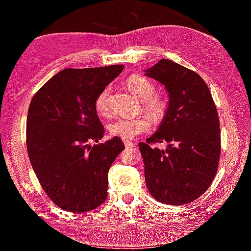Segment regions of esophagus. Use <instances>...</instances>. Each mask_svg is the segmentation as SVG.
I'll list each match as a JSON object with an SVG mask.
<instances>
[{
	"label": "esophagus",
	"mask_w": 251,
	"mask_h": 251,
	"mask_svg": "<svg viewBox=\"0 0 251 251\" xmlns=\"http://www.w3.org/2000/svg\"><path fill=\"white\" fill-rule=\"evenodd\" d=\"M124 144H125L126 147H135V145H136L135 143H131L129 141H126V139H124Z\"/></svg>",
	"instance_id": "esophagus-1"
}]
</instances>
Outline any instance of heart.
<instances>
[{
	"label": "heart",
	"mask_w": 251,
	"mask_h": 251,
	"mask_svg": "<svg viewBox=\"0 0 251 251\" xmlns=\"http://www.w3.org/2000/svg\"><path fill=\"white\" fill-rule=\"evenodd\" d=\"M126 86L138 100H143V110L155 123H160L166 118L169 112V100L166 96L157 94V86L151 78L142 74H133L126 79ZM110 88L104 87L94 100L97 114L104 116L108 113ZM151 121L147 116L136 118H118L108 125V131L112 136H117L126 141L135 136L150 130Z\"/></svg>",
	"instance_id": "heart-1"
}]
</instances>
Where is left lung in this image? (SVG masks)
<instances>
[{"instance_id": "obj_1", "label": "left lung", "mask_w": 251, "mask_h": 251, "mask_svg": "<svg viewBox=\"0 0 251 251\" xmlns=\"http://www.w3.org/2000/svg\"><path fill=\"white\" fill-rule=\"evenodd\" d=\"M146 75L169 93V112L158 131L138 144L147 188L160 202L185 205L201 197L217 174L222 151L217 108L205 80L185 66L164 58ZM157 142L169 146L158 150Z\"/></svg>"}]
</instances>
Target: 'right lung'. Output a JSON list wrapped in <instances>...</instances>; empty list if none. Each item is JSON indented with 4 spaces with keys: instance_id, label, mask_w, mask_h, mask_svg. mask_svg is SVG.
<instances>
[{
    "instance_id": "right-lung-1",
    "label": "right lung",
    "mask_w": 251,
    "mask_h": 251,
    "mask_svg": "<svg viewBox=\"0 0 251 251\" xmlns=\"http://www.w3.org/2000/svg\"><path fill=\"white\" fill-rule=\"evenodd\" d=\"M124 69H66L54 75L29 104L26 146L42 188L71 212L95 209L107 198L108 171L124 151L120 137L99 142L105 129L94 107L97 94Z\"/></svg>"
}]
</instances>
